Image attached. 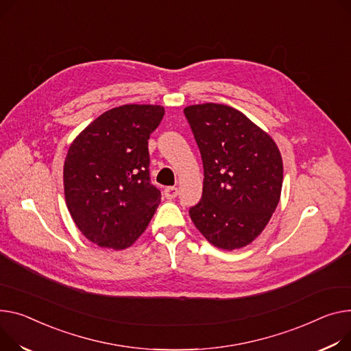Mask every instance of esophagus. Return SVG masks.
Returning <instances> with one entry per match:
<instances>
[{
    "label": "esophagus",
    "mask_w": 351,
    "mask_h": 351,
    "mask_svg": "<svg viewBox=\"0 0 351 351\" xmlns=\"http://www.w3.org/2000/svg\"><path fill=\"white\" fill-rule=\"evenodd\" d=\"M163 195H165L167 199H175L178 196V188H175V186H168V188L163 191Z\"/></svg>",
    "instance_id": "1"
}]
</instances>
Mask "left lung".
Segmentation results:
<instances>
[{"label":"left lung","mask_w":351,"mask_h":351,"mask_svg":"<svg viewBox=\"0 0 351 351\" xmlns=\"http://www.w3.org/2000/svg\"><path fill=\"white\" fill-rule=\"evenodd\" d=\"M197 143L203 195L189 215L204 239L237 250L258 237L279 203L282 156L274 139L241 111L204 103L183 110Z\"/></svg>","instance_id":"8db88e82"}]
</instances>
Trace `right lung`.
<instances>
[{
    "label": "right lung",
    "instance_id": "add662e5",
    "mask_svg": "<svg viewBox=\"0 0 351 351\" xmlns=\"http://www.w3.org/2000/svg\"><path fill=\"white\" fill-rule=\"evenodd\" d=\"M165 110L152 104L111 108L69 147L63 186L77 228L103 248L124 250L148 227L160 203L149 179V135Z\"/></svg>",
    "mask_w": 351,
    "mask_h": 351
}]
</instances>
